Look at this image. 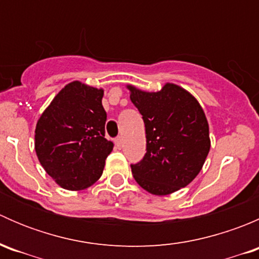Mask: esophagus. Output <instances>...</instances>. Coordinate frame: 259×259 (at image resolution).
Segmentation results:
<instances>
[{"mask_svg":"<svg viewBox=\"0 0 259 259\" xmlns=\"http://www.w3.org/2000/svg\"><path fill=\"white\" fill-rule=\"evenodd\" d=\"M115 145H116L117 149H121V146H122V138L121 137H117L116 139H115Z\"/></svg>","mask_w":259,"mask_h":259,"instance_id":"1","label":"esophagus"}]
</instances>
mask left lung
Masks as SVG:
<instances>
[{"instance_id": "left-lung-1", "label": "left lung", "mask_w": 259, "mask_h": 259, "mask_svg": "<svg viewBox=\"0 0 259 259\" xmlns=\"http://www.w3.org/2000/svg\"><path fill=\"white\" fill-rule=\"evenodd\" d=\"M130 100L143 115L146 153L132 173L149 193L166 195L189 184L210 149L209 127L202 106L188 91L166 83L158 93L129 86Z\"/></svg>"}]
</instances>
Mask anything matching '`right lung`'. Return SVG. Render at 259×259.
Wrapping results in <instances>:
<instances>
[{
	"label": "right lung",
	"mask_w": 259,
	"mask_h": 259,
	"mask_svg": "<svg viewBox=\"0 0 259 259\" xmlns=\"http://www.w3.org/2000/svg\"><path fill=\"white\" fill-rule=\"evenodd\" d=\"M104 90L79 81L65 86L38 119L35 150L41 165L69 190L90 187L101 177L113 143L105 139Z\"/></svg>",
	"instance_id": "add662e5"
}]
</instances>
